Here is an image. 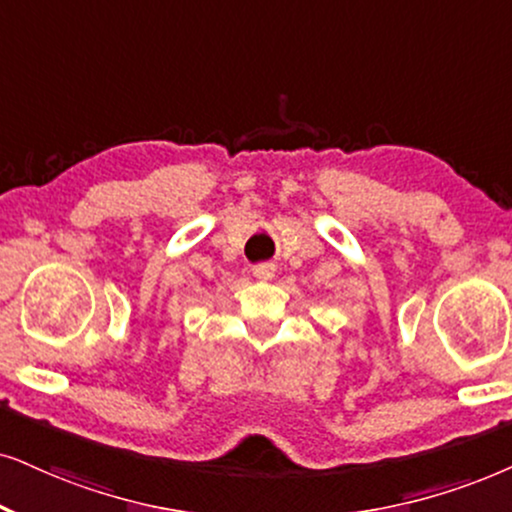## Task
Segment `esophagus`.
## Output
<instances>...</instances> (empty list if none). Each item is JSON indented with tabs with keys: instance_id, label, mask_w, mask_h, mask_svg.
<instances>
[{
	"instance_id": "34e87169",
	"label": "esophagus",
	"mask_w": 512,
	"mask_h": 512,
	"mask_svg": "<svg viewBox=\"0 0 512 512\" xmlns=\"http://www.w3.org/2000/svg\"><path fill=\"white\" fill-rule=\"evenodd\" d=\"M252 274H255L257 278H262V281H269V278H274V274H276V264L274 262L255 264V267H252Z\"/></svg>"
}]
</instances>
